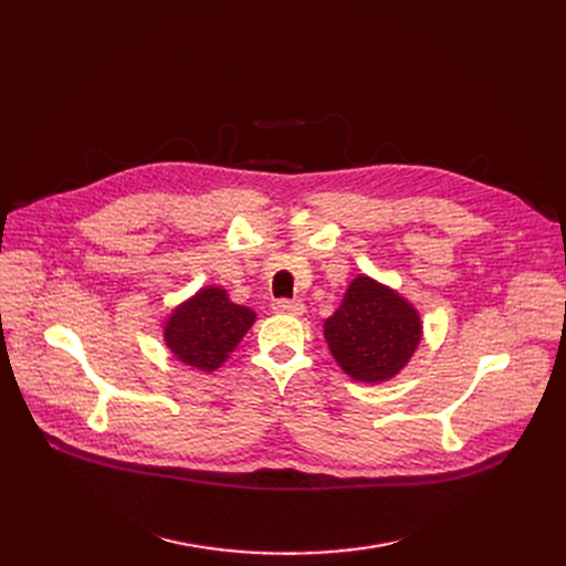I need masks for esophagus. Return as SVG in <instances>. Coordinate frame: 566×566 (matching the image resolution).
Returning a JSON list of instances; mask_svg holds the SVG:
<instances>
[{"label": "esophagus", "instance_id": "esophagus-1", "mask_svg": "<svg viewBox=\"0 0 566 566\" xmlns=\"http://www.w3.org/2000/svg\"><path fill=\"white\" fill-rule=\"evenodd\" d=\"M273 310H275L277 314L301 316V314L305 312V305H303L301 301H286V298H282V301H275V303H273Z\"/></svg>", "mask_w": 566, "mask_h": 566}]
</instances>
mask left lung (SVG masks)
Segmentation results:
<instances>
[{
	"instance_id": "1",
	"label": "left lung",
	"mask_w": 566,
	"mask_h": 566,
	"mask_svg": "<svg viewBox=\"0 0 566 566\" xmlns=\"http://www.w3.org/2000/svg\"><path fill=\"white\" fill-rule=\"evenodd\" d=\"M323 337L353 380L395 378L422 342V318L401 293L369 275L355 277L337 312L325 318Z\"/></svg>"
}]
</instances>
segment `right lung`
Listing matches in <instances>:
<instances>
[{"instance_id": "1", "label": "right lung", "mask_w": 566, "mask_h": 566, "mask_svg": "<svg viewBox=\"0 0 566 566\" xmlns=\"http://www.w3.org/2000/svg\"><path fill=\"white\" fill-rule=\"evenodd\" d=\"M254 321L256 314L250 307L231 303L227 289L203 286L174 307L163 325V337L178 363L199 371H216Z\"/></svg>"}]
</instances>
